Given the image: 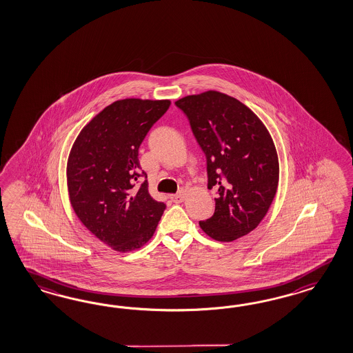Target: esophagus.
<instances>
[{"mask_svg":"<svg viewBox=\"0 0 353 353\" xmlns=\"http://www.w3.org/2000/svg\"><path fill=\"white\" fill-rule=\"evenodd\" d=\"M183 198H185V192L183 190H180L177 194L171 195L172 202H174V203H180V202L183 201Z\"/></svg>","mask_w":353,"mask_h":353,"instance_id":"obj_1","label":"esophagus"}]
</instances>
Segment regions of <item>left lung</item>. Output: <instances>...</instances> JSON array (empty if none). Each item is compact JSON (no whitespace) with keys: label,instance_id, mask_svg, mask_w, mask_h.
<instances>
[{"label":"left lung","instance_id":"obj_1","mask_svg":"<svg viewBox=\"0 0 353 353\" xmlns=\"http://www.w3.org/2000/svg\"><path fill=\"white\" fill-rule=\"evenodd\" d=\"M174 103L205 154L208 189H217L214 216L199 221L201 229L219 242L248 234L277 192V150L267 127L246 105L216 90Z\"/></svg>","mask_w":353,"mask_h":353}]
</instances>
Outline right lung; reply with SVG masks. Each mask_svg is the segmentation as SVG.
<instances>
[{
  "label": "right lung",
  "mask_w": 353,
  "mask_h": 353,
  "mask_svg": "<svg viewBox=\"0 0 353 353\" xmlns=\"http://www.w3.org/2000/svg\"><path fill=\"white\" fill-rule=\"evenodd\" d=\"M171 106L170 99H120L105 107L75 139L67 161L70 202L79 220L119 252L146 245L165 210L141 176L139 145Z\"/></svg>",
  "instance_id": "right-lung-1"
}]
</instances>
